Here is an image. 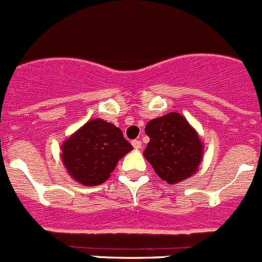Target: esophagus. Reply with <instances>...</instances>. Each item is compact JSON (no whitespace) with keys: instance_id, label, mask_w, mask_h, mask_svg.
<instances>
[{"instance_id":"34e87169","label":"esophagus","mask_w":262,"mask_h":262,"mask_svg":"<svg viewBox=\"0 0 262 262\" xmlns=\"http://www.w3.org/2000/svg\"><path fill=\"white\" fill-rule=\"evenodd\" d=\"M131 144H132V146L135 147V149H140V147H141V145H142V142L140 141V140H134Z\"/></svg>"}]
</instances>
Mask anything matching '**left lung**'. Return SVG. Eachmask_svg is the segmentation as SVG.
Returning a JSON list of instances; mask_svg holds the SVG:
<instances>
[{
	"mask_svg": "<svg viewBox=\"0 0 262 262\" xmlns=\"http://www.w3.org/2000/svg\"><path fill=\"white\" fill-rule=\"evenodd\" d=\"M150 137L144 157L168 183L181 182L198 170L203 158L199 135L178 113L151 120L145 127Z\"/></svg>",
	"mask_w": 262,
	"mask_h": 262,
	"instance_id": "obj_1",
	"label": "left lung"
}]
</instances>
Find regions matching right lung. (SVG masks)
Returning a JSON list of instances; mask_svg holds the SVG:
<instances>
[{
    "mask_svg": "<svg viewBox=\"0 0 262 262\" xmlns=\"http://www.w3.org/2000/svg\"><path fill=\"white\" fill-rule=\"evenodd\" d=\"M62 160L74 180L85 186L105 182L118 160L132 150L122 131L97 118L85 123L62 145Z\"/></svg>",
    "mask_w": 262,
    "mask_h": 262,
    "instance_id": "add662e5",
    "label": "right lung"
}]
</instances>
